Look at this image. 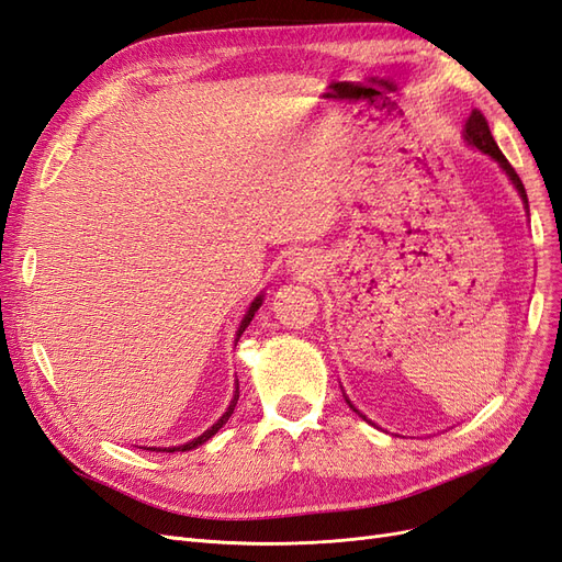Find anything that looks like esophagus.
Listing matches in <instances>:
<instances>
[{
  "mask_svg": "<svg viewBox=\"0 0 562 562\" xmlns=\"http://www.w3.org/2000/svg\"><path fill=\"white\" fill-rule=\"evenodd\" d=\"M288 265H291V269H297V271H312L314 260H312L310 252H293L291 258H288Z\"/></svg>",
  "mask_w": 562,
  "mask_h": 562,
  "instance_id": "34e87169",
  "label": "esophagus"
}]
</instances>
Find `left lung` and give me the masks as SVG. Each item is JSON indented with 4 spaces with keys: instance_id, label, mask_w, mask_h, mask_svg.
<instances>
[{
    "instance_id": "left-lung-1",
    "label": "left lung",
    "mask_w": 562,
    "mask_h": 562,
    "mask_svg": "<svg viewBox=\"0 0 562 562\" xmlns=\"http://www.w3.org/2000/svg\"><path fill=\"white\" fill-rule=\"evenodd\" d=\"M464 138L473 145V147H479L481 151H485V155H490L492 159H495L504 171H506V176L512 178V182L516 184V190H518V194L522 196V201H525V206H527V194H525V187H522V180L518 178V173L514 171V166L506 161V157L502 155V149L497 147V143H495V138H492V133H490V126H487V122H485V116L479 112V110H473L471 112V116H469V122H467V128H464ZM351 405V403H349Z\"/></svg>"
}]
</instances>
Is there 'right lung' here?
<instances>
[{
    "label": "right lung",
    "instance_id": "1",
    "mask_svg": "<svg viewBox=\"0 0 562 562\" xmlns=\"http://www.w3.org/2000/svg\"><path fill=\"white\" fill-rule=\"evenodd\" d=\"M260 304H262V295L255 300L252 304H250V310H248V314L244 316V321H241V326H239V337H241V333L248 328V323L252 321V316H255V312L260 310ZM236 401H239V386H236V394H234V398H232V403H229V407H227V413L220 417L213 427L209 429V431H203L199 438H194V440H190V443H184V446H178V448H168L166 452H176V450H180V452H184V450H192V448H196V446H201V443H206V440L211 438V436H215L220 429H223V424L232 417V413H234V407H236Z\"/></svg>",
    "mask_w": 562,
    "mask_h": 562
}]
</instances>
